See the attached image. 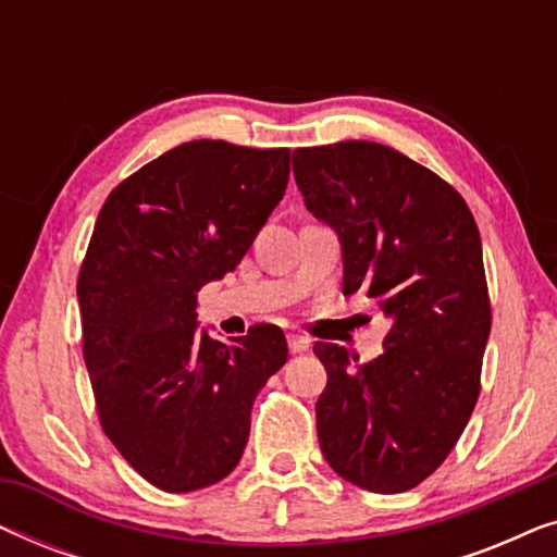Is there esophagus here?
I'll use <instances>...</instances> for the list:
<instances>
[{
  "label": "esophagus",
  "instance_id": "esophagus-1",
  "mask_svg": "<svg viewBox=\"0 0 557 557\" xmlns=\"http://www.w3.org/2000/svg\"><path fill=\"white\" fill-rule=\"evenodd\" d=\"M288 349H292L294 355L307 352V349H309V339L304 337V334H288Z\"/></svg>",
  "mask_w": 557,
  "mask_h": 557
}]
</instances>
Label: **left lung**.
Wrapping results in <instances>:
<instances>
[{
	"instance_id": "left-lung-1",
	"label": "left lung",
	"mask_w": 557,
	"mask_h": 557,
	"mask_svg": "<svg viewBox=\"0 0 557 557\" xmlns=\"http://www.w3.org/2000/svg\"><path fill=\"white\" fill-rule=\"evenodd\" d=\"M292 162L309 212L339 235L345 294L362 288L393 319L372 362L314 345L319 446L347 482L408 492L451 454L482 387L492 304L479 227L446 180L383 144L294 149Z\"/></svg>"
}]
</instances>
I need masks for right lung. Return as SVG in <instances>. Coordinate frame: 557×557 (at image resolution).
I'll use <instances>...</instances> for the list:
<instances>
[{
	"mask_svg": "<svg viewBox=\"0 0 557 557\" xmlns=\"http://www.w3.org/2000/svg\"><path fill=\"white\" fill-rule=\"evenodd\" d=\"M288 185V149L197 139L113 187L78 273L83 360L98 421L162 492L238 467L250 408L288 347L276 324L197 332V292L235 271Z\"/></svg>",
	"mask_w": 557,
	"mask_h": 557,
	"instance_id": "right-lung-1",
	"label": "right lung"
}]
</instances>
